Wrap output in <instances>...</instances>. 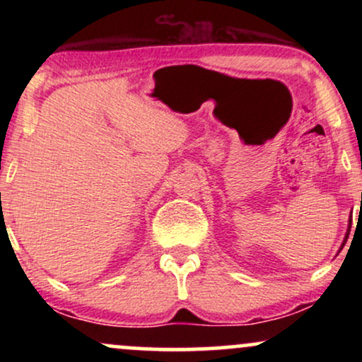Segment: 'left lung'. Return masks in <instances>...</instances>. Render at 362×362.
I'll use <instances>...</instances> for the list:
<instances>
[{"mask_svg":"<svg viewBox=\"0 0 362 362\" xmlns=\"http://www.w3.org/2000/svg\"><path fill=\"white\" fill-rule=\"evenodd\" d=\"M349 236V235H347ZM347 236H346V242H347ZM344 245H346V243H344Z\"/></svg>","mask_w":362,"mask_h":362,"instance_id":"1","label":"left lung"}]
</instances>
